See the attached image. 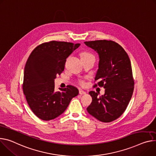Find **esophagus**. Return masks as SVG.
I'll list each match as a JSON object with an SVG mask.
<instances>
[{"mask_svg":"<svg viewBox=\"0 0 156 156\" xmlns=\"http://www.w3.org/2000/svg\"><path fill=\"white\" fill-rule=\"evenodd\" d=\"M79 94H81V95H83V94H86L87 93H86L85 91H83V90H81L79 91Z\"/></svg>","mask_w":156,"mask_h":156,"instance_id":"34e87169","label":"esophagus"}]
</instances>
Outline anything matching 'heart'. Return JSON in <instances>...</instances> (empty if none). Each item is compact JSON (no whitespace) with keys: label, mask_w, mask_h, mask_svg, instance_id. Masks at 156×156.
<instances>
[{"label":"heart","mask_w":156,"mask_h":156,"mask_svg":"<svg viewBox=\"0 0 156 156\" xmlns=\"http://www.w3.org/2000/svg\"><path fill=\"white\" fill-rule=\"evenodd\" d=\"M81 60L82 59H90V58H93L95 59V57L94 55H93L92 53L88 52V51H83V53H81ZM78 83L81 86L84 85V81L83 80H79L78 81Z\"/></svg>","instance_id":"b5f03b06"}]
</instances>
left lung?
I'll list each match as a JSON object with an SVG mask.
<instances>
[{
    "instance_id": "left-lung-1",
    "label": "left lung",
    "mask_w": 156,
    "mask_h": 156,
    "mask_svg": "<svg viewBox=\"0 0 156 156\" xmlns=\"http://www.w3.org/2000/svg\"><path fill=\"white\" fill-rule=\"evenodd\" d=\"M99 55L100 62L94 87H103L105 93L90 91L93 101L87 108L98 120L109 122L119 118L128 105L134 91V81L128 55L116 42L100 40L84 41Z\"/></svg>"
}]
</instances>
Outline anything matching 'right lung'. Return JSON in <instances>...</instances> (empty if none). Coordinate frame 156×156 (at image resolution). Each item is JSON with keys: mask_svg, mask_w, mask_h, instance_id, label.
<instances>
[{"mask_svg": "<svg viewBox=\"0 0 156 156\" xmlns=\"http://www.w3.org/2000/svg\"><path fill=\"white\" fill-rule=\"evenodd\" d=\"M80 44L50 41L38 45L30 53L24 69L22 88L32 112L49 121L66 110L78 90L72 85L55 91L54 80L64 70L66 58Z\"/></svg>", "mask_w": 156, "mask_h": 156, "instance_id": "obj_1", "label": "right lung"}]
</instances>
